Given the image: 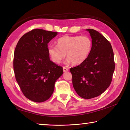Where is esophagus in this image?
I'll return each mask as SVG.
<instances>
[{"instance_id": "obj_1", "label": "esophagus", "mask_w": 130, "mask_h": 130, "mask_svg": "<svg viewBox=\"0 0 130 130\" xmlns=\"http://www.w3.org/2000/svg\"><path fill=\"white\" fill-rule=\"evenodd\" d=\"M63 72H67L69 70V69L65 67H63Z\"/></svg>"}]
</instances>
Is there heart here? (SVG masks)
<instances>
[{
  "mask_svg": "<svg viewBox=\"0 0 130 130\" xmlns=\"http://www.w3.org/2000/svg\"><path fill=\"white\" fill-rule=\"evenodd\" d=\"M57 46L49 45L48 53L55 63H60L66 56V62L79 65L88 57L92 49L91 39L87 36H65L57 41Z\"/></svg>",
  "mask_w": 130,
  "mask_h": 130,
  "instance_id": "heart-1",
  "label": "heart"
}]
</instances>
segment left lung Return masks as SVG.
Listing matches in <instances>:
<instances>
[{"label":"left lung","mask_w":130,"mask_h":130,"mask_svg":"<svg viewBox=\"0 0 130 130\" xmlns=\"http://www.w3.org/2000/svg\"><path fill=\"white\" fill-rule=\"evenodd\" d=\"M86 30L92 39L90 54L84 62L70 70L73 88L78 95L82 98L91 99L100 95L109 87L115 62L110 42L96 30Z\"/></svg>","instance_id":"obj_1"}]
</instances>
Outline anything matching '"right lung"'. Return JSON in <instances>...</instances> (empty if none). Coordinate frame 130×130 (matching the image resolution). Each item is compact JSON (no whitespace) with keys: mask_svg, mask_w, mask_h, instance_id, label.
<instances>
[{"mask_svg":"<svg viewBox=\"0 0 130 130\" xmlns=\"http://www.w3.org/2000/svg\"><path fill=\"white\" fill-rule=\"evenodd\" d=\"M58 33L35 29L19 40L14 52L13 70L26 98L42 102L51 97L63 69L50 60L48 44Z\"/></svg>","mask_w":130,"mask_h":130,"instance_id":"right-lung-1","label":"right lung"}]
</instances>
